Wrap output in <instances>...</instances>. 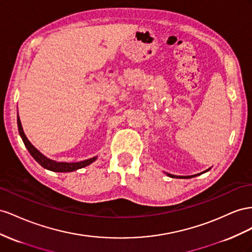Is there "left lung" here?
<instances>
[{
    "label": "left lung",
    "mask_w": 252,
    "mask_h": 252,
    "mask_svg": "<svg viewBox=\"0 0 252 252\" xmlns=\"http://www.w3.org/2000/svg\"><path fill=\"white\" fill-rule=\"evenodd\" d=\"M211 168H209V169H207L206 171H204V172H202V173H198V174H195V175H188V176H177V175H173V174H170V173H166V172H164V173H166L169 177H172V178H192V177H195V176H198V175H200V174H203V173H206V172H208L209 171Z\"/></svg>",
    "instance_id": "8db88e82"
}]
</instances>
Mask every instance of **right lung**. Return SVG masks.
Masks as SVG:
<instances>
[{"instance_id":"right-lung-1","label":"right lung","mask_w":252,"mask_h":252,"mask_svg":"<svg viewBox=\"0 0 252 252\" xmlns=\"http://www.w3.org/2000/svg\"><path fill=\"white\" fill-rule=\"evenodd\" d=\"M17 121H18L19 134L21 136V138H22L26 149L28 150V152H30L31 155L34 158L35 161H37L39 164H41V166L44 169H47L49 171H54V172H63V173L64 172H73L78 169H81V168L89 166V164L93 163L97 159V156L92 157V158H90V159H85V160L78 161V162H60V161H56V160L50 159V158L46 157L45 155H43L38 149H35L32 145V142L27 139L26 135L23 131L22 125H21L19 114L17 116Z\"/></svg>"}]
</instances>
